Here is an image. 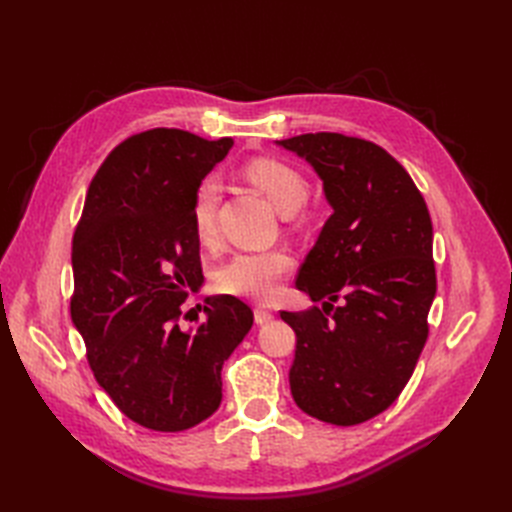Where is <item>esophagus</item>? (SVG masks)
<instances>
[{
	"mask_svg": "<svg viewBox=\"0 0 512 512\" xmlns=\"http://www.w3.org/2000/svg\"><path fill=\"white\" fill-rule=\"evenodd\" d=\"M254 320H256V324H267V322L273 320V314L265 307H256L254 309Z\"/></svg>",
	"mask_w": 512,
	"mask_h": 512,
	"instance_id": "esophagus-1",
	"label": "esophagus"
}]
</instances>
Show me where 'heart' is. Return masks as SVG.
<instances>
[{
	"mask_svg": "<svg viewBox=\"0 0 512 512\" xmlns=\"http://www.w3.org/2000/svg\"><path fill=\"white\" fill-rule=\"evenodd\" d=\"M243 173L282 215L299 211L309 196L307 179L286 162L258 158L247 162ZM220 194L222 185L218 177L203 179L194 192L192 228L203 245H213L218 239ZM290 265V256L280 247L237 252L215 273V288L224 294H232V297L269 301Z\"/></svg>",
	"mask_w": 512,
	"mask_h": 512,
	"instance_id": "obj_1",
	"label": "heart"
}]
</instances>
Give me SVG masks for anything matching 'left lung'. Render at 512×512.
Returning a JSON list of instances; mask_svg holds the SVG:
<instances>
[{"mask_svg": "<svg viewBox=\"0 0 512 512\" xmlns=\"http://www.w3.org/2000/svg\"><path fill=\"white\" fill-rule=\"evenodd\" d=\"M277 145L316 170L333 209L297 275L322 309L280 312L297 335L290 393L318 421L359 425L404 391L427 342L429 211L406 168L363 138L318 132Z\"/></svg>", "mask_w": 512, "mask_h": 512, "instance_id": "1", "label": "left lung"}]
</instances>
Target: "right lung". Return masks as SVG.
I'll use <instances>...</instances> for the list:
<instances>
[{"mask_svg": "<svg viewBox=\"0 0 512 512\" xmlns=\"http://www.w3.org/2000/svg\"><path fill=\"white\" fill-rule=\"evenodd\" d=\"M230 147L173 128L130 136L91 179L72 239L70 314L91 371L153 431L190 429L220 408L222 365L254 324L230 294L205 299L198 329L179 324L203 282L192 198Z\"/></svg>", "mask_w": 512, "mask_h": 512, "instance_id": "1", "label": "right lung"}]
</instances>
